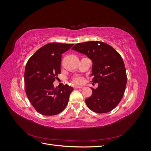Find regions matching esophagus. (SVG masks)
<instances>
[{
	"instance_id": "esophagus-1",
	"label": "esophagus",
	"mask_w": 151,
	"mask_h": 151,
	"mask_svg": "<svg viewBox=\"0 0 151 151\" xmlns=\"http://www.w3.org/2000/svg\"><path fill=\"white\" fill-rule=\"evenodd\" d=\"M74 88L75 89H78V88H83V86H74Z\"/></svg>"
}]
</instances>
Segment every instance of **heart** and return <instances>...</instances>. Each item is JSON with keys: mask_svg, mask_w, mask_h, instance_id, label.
<instances>
[{"mask_svg": "<svg viewBox=\"0 0 151 151\" xmlns=\"http://www.w3.org/2000/svg\"><path fill=\"white\" fill-rule=\"evenodd\" d=\"M74 83H79L82 81V79L81 78V77H76V78L74 80Z\"/></svg>", "mask_w": 151, "mask_h": 151, "instance_id": "heart-1", "label": "heart"}]
</instances>
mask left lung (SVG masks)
<instances>
[{"instance_id": "left-lung-1", "label": "left lung", "mask_w": 151, "mask_h": 151, "mask_svg": "<svg viewBox=\"0 0 151 151\" xmlns=\"http://www.w3.org/2000/svg\"><path fill=\"white\" fill-rule=\"evenodd\" d=\"M92 60L93 83L96 89L85 101L88 107L98 113L111 111L121 101L127 84L124 62L120 55L110 45L103 42L77 43L72 48Z\"/></svg>"}]
</instances>
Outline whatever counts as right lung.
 Instances as JSON below:
<instances>
[{"label":"right lung","instance_id":"add662e5","mask_svg":"<svg viewBox=\"0 0 151 151\" xmlns=\"http://www.w3.org/2000/svg\"><path fill=\"white\" fill-rule=\"evenodd\" d=\"M73 44L50 43L40 48L26 63L24 71L26 93L36 111L43 115L60 113L66 107L74 90L65 85L55 89L53 82L60 74L62 54Z\"/></svg>","mask_w":151,"mask_h":151}]
</instances>
